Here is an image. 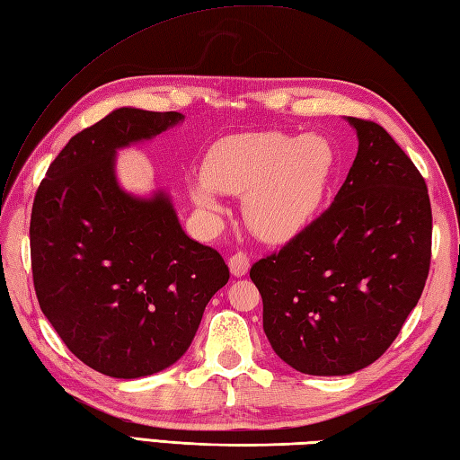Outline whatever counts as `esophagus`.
Masks as SVG:
<instances>
[{
    "mask_svg": "<svg viewBox=\"0 0 460 460\" xmlns=\"http://www.w3.org/2000/svg\"><path fill=\"white\" fill-rule=\"evenodd\" d=\"M229 269L233 276H244L251 269V261L244 252H234L229 259Z\"/></svg>",
    "mask_w": 460,
    "mask_h": 460,
    "instance_id": "34e87169",
    "label": "esophagus"
}]
</instances>
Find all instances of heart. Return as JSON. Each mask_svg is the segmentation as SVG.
<instances>
[{
    "label": "heart",
    "instance_id": "heart-1",
    "mask_svg": "<svg viewBox=\"0 0 460 460\" xmlns=\"http://www.w3.org/2000/svg\"><path fill=\"white\" fill-rule=\"evenodd\" d=\"M337 153L317 135L251 133L231 137L208 153L204 178L190 184L194 204L221 209L216 190L243 199L247 227L269 243H284L314 219L335 174Z\"/></svg>",
    "mask_w": 460,
    "mask_h": 460
}]
</instances>
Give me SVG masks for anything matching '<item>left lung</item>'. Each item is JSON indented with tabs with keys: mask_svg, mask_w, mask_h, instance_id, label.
<instances>
[{
	"mask_svg": "<svg viewBox=\"0 0 460 460\" xmlns=\"http://www.w3.org/2000/svg\"><path fill=\"white\" fill-rule=\"evenodd\" d=\"M358 153L335 201L252 264L276 355L314 376L372 365L418 305L431 264V204L411 158L375 121L349 117Z\"/></svg>",
	"mask_w": 460,
	"mask_h": 460,
	"instance_id": "left-lung-1",
	"label": "left lung"
}]
</instances>
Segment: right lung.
<instances>
[{
  "instance_id": "add662e5",
  "label": "right lung",
  "mask_w": 460,
  "mask_h": 460,
  "mask_svg": "<svg viewBox=\"0 0 460 460\" xmlns=\"http://www.w3.org/2000/svg\"><path fill=\"white\" fill-rule=\"evenodd\" d=\"M178 111L121 108L74 135L42 178L31 213V269L42 314L84 365L141 378L184 355L223 256L181 231L163 191L127 194L115 153L181 121Z\"/></svg>"
}]
</instances>
